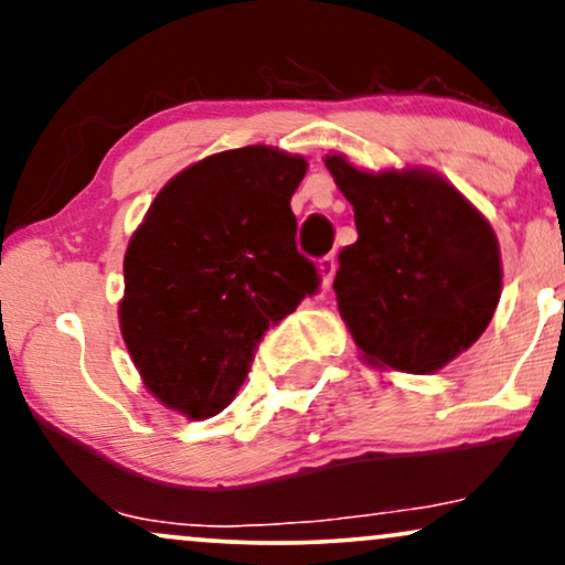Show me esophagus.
Here are the masks:
<instances>
[{"mask_svg": "<svg viewBox=\"0 0 565 565\" xmlns=\"http://www.w3.org/2000/svg\"><path fill=\"white\" fill-rule=\"evenodd\" d=\"M318 268H320L322 284H326V287H330V281H333V276H335V268H338V263H335V255L330 253V255H326V258H320Z\"/></svg>", "mask_w": 565, "mask_h": 565, "instance_id": "34e87169", "label": "esophagus"}]
</instances>
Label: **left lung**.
Wrapping results in <instances>:
<instances>
[{"label": "left lung", "mask_w": 565, "mask_h": 565, "mask_svg": "<svg viewBox=\"0 0 565 565\" xmlns=\"http://www.w3.org/2000/svg\"><path fill=\"white\" fill-rule=\"evenodd\" d=\"M359 239L338 255V310L370 364L431 374L483 335L501 297L491 224L445 178L326 157Z\"/></svg>", "instance_id": "8db88e82"}]
</instances>
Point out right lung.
Returning a JSON list of instances; mask_svg holds the SVG:
<instances>
[{
	"instance_id": "1",
	"label": "right lung",
	"mask_w": 565,
	"mask_h": 565,
	"mask_svg": "<svg viewBox=\"0 0 565 565\" xmlns=\"http://www.w3.org/2000/svg\"><path fill=\"white\" fill-rule=\"evenodd\" d=\"M305 172V157L263 145L212 154L172 178L134 232L120 335L168 408H227L266 330L318 291L289 206Z\"/></svg>"
}]
</instances>
